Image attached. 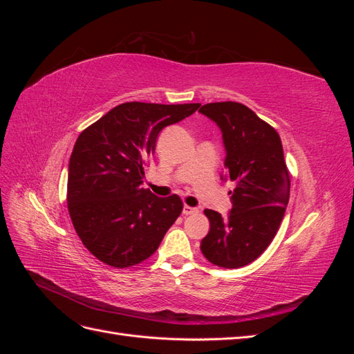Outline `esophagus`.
Listing matches in <instances>:
<instances>
[{
  "mask_svg": "<svg viewBox=\"0 0 354 354\" xmlns=\"http://www.w3.org/2000/svg\"><path fill=\"white\" fill-rule=\"evenodd\" d=\"M196 212H198V208L189 207V205L183 207V214H185V216H192V214H196Z\"/></svg>",
  "mask_w": 354,
  "mask_h": 354,
  "instance_id": "esophagus-1",
  "label": "esophagus"
}]
</instances>
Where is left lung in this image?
<instances>
[{
	"instance_id": "8db88e82",
	"label": "left lung",
	"mask_w": 354,
	"mask_h": 354,
	"mask_svg": "<svg viewBox=\"0 0 354 354\" xmlns=\"http://www.w3.org/2000/svg\"><path fill=\"white\" fill-rule=\"evenodd\" d=\"M199 112L220 128L224 167L234 181L227 217L205 209L209 232L201 251L212 264L239 269L266 251L285 216L291 181L282 142L273 127L242 103H208Z\"/></svg>"
}]
</instances>
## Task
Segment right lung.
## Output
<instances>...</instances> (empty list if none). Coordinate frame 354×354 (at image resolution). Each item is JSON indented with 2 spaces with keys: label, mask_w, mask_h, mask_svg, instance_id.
Listing matches in <instances>:
<instances>
[{
  "label": "right lung",
  "mask_w": 354,
  "mask_h": 354,
  "mask_svg": "<svg viewBox=\"0 0 354 354\" xmlns=\"http://www.w3.org/2000/svg\"><path fill=\"white\" fill-rule=\"evenodd\" d=\"M199 106L122 103L77 138L68 209L85 248L100 261L120 269L145 261L183 211L177 195L159 198L143 187L145 165L159 133Z\"/></svg>",
  "instance_id": "1"
}]
</instances>
